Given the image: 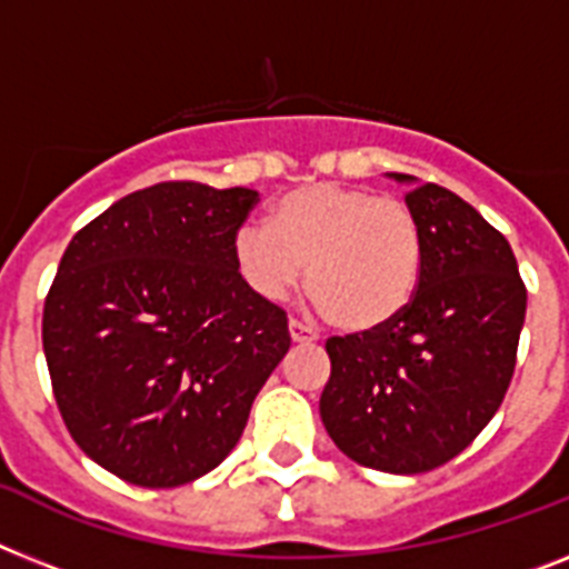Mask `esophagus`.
Instances as JSON below:
<instances>
[{
  "label": "esophagus",
  "instance_id": "obj_1",
  "mask_svg": "<svg viewBox=\"0 0 569 569\" xmlns=\"http://www.w3.org/2000/svg\"><path fill=\"white\" fill-rule=\"evenodd\" d=\"M290 340L299 342V346H308V342H317V331L311 326H305L299 319H290Z\"/></svg>",
  "mask_w": 569,
  "mask_h": 569
}]
</instances>
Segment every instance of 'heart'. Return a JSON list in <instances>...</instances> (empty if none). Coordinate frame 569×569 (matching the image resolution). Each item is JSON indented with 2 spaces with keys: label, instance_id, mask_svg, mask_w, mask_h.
I'll list each match as a JSON object with an SVG mask.
<instances>
[{
  "label": "heart",
  "instance_id": "b5f03b06",
  "mask_svg": "<svg viewBox=\"0 0 569 569\" xmlns=\"http://www.w3.org/2000/svg\"><path fill=\"white\" fill-rule=\"evenodd\" d=\"M234 267L267 302L299 284L331 326L372 331L410 305L421 273V223L398 197L346 182H317L284 194L270 227L238 229Z\"/></svg>",
  "mask_w": 569,
  "mask_h": 569
}]
</instances>
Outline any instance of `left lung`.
Here are the masks:
<instances>
[{
    "label": "left lung",
    "instance_id": "obj_1",
    "mask_svg": "<svg viewBox=\"0 0 569 569\" xmlns=\"http://www.w3.org/2000/svg\"><path fill=\"white\" fill-rule=\"evenodd\" d=\"M407 182L421 223V273L387 326L331 337L319 416L337 448L387 473L459 457L495 419L515 375L527 284L509 241L436 182Z\"/></svg>",
    "mask_w": 569,
    "mask_h": 569
}]
</instances>
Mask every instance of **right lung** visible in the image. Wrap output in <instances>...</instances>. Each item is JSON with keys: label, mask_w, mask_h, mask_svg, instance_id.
I'll list each match as a JSON object with an SVG mask.
<instances>
[{"label": "right lung", "mask_w": 569, "mask_h": 569, "mask_svg": "<svg viewBox=\"0 0 569 569\" xmlns=\"http://www.w3.org/2000/svg\"><path fill=\"white\" fill-rule=\"evenodd\" d=\"M252 189L157 182L74 234L42 308L54 401L78 448L142 488L218 468L290 349L288 313L243 284Z\"/></svg>", "instance_id": "obj_1"}]
</instances>
